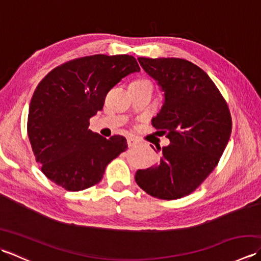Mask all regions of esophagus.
<instances>
[{
    "label": "esophagus",
    "mask_w": 261,
    "mask_h": 261,
    "mask_svg": "<svg viewBox=\"0 0 261 261\" xmlns=\"http://www.w3.org/2000/svg\"><path fill=\"white\" fill-rule=\"evenodd\" d=\"M126 141H127V146H129V147H135L138 143V140L135 139V138H132V137L127 138Z\"/></svg>",
    "instance_id": "34e87169"
}]
</instances>
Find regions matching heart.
I'll return each mask as SVG.
<instances>
[{"instance_id": "heart-1", "label": "heart", "mask_w": 261, "mask_h": 261, "mask_svg": "<svg viewBox=\"0 0 261 261\" xmlns=\"http://www.w3.org/2000/svg\"><path fill=\"white\" fill-rule=\"evenodd\" d=\"M141 82H148V81H146V80H138V81H135L134 83H141Z\"/></svg>"}]
</instances>
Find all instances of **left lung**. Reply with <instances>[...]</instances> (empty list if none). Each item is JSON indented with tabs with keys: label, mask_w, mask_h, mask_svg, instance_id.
Listing matches in <instances>:
<instances>
[{
	"label": "left lung",
	"mask_w": 261,
	"mask_h": 261,
	"mask_svg": "<svg viewBox=\"0 0 261 261\" xmlns=\"http://www.w3.org/2000/svg\"><path fill=\"white\" fill-rule=\"evenodd\" d=\"M138 60L165 92V103L152 125L170 143L157 149L162 150L158 165L137 171L136 181L156 198H181L219 164L232 131L228 103L208 75L186 59Z\"/></svg>",
	"instance_id": "left-lung-1"
}]
</instances>
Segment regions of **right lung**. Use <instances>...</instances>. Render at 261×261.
Wrapping results in <instances>:
<instances>
[{"instance_id":"1","label":"right lung","mask_w":261,"mask_h":261,"mask_svg":"<svg viewBox=\"0 0 261 261\" xmlns=\"http://www.w3.org/2000/svg\"><path fill=\"white\" fill-rule=\"evenodd\" d=\"M140 67L129 55H93L57 66L33 93L28 136L36 162L48 179L69 192L90 188L107 166L127 149L124 137L94 134L90 119L103 109L115 84Z\"/></svg>"}]
</instances>
